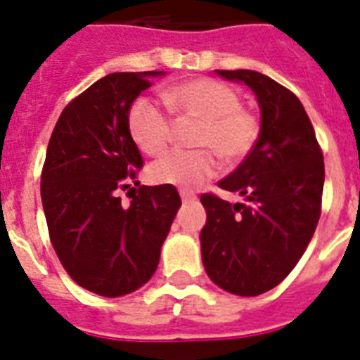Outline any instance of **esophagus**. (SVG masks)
<instances>
[{"mask_svg": "<svg viewBox=\"0 0 360 360\" xmlns=\"http://www.w3.org/2000/svg\"><path fill=\"white\" fill-rule=\"evenodd\" d=\"M179 193H181V199H183L184 202L195 201V199H198V195H195L193 192H188V190H179Z\"/></svg>", "mask_w": 360, "mask_h": 360, "instance_id": "1", "label": "esophagus"}]
</instances>
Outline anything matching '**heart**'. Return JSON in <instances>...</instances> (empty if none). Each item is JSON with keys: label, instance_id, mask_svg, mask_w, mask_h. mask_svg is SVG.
Wrapping results in <instances>:
<instances>
[{"label": "heart", "instance_id": "obj_1", "mask_svg": "<svg viewBox=\"0 0 360 360\" xmlns=\"http://www.w3.org/2000/svg\"><path fill=\"white\" fill-rule=\"evenodd\" d=\"M165 99L183 120L199 121L195 146L201 150H170L154 161L150 176L155 183L195 188L215 176L217 158L226 165L245 161L261 137V120L243 106L233 86L210 77H198L167 90ZM128 132L145 154H159L172 139L174 123L161 106L148 98L132 103L127 117Z\"/></svg>", "mask_w": 360, "mask_h": 360}]
</instances>
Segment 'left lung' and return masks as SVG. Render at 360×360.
<instances>
[{
    "label": "left lung",
    "mask_w": 360,
    "mask_h": 360,
    "mask_svg": "<svg viewBox=\"0 0 360 360\" xmlns=\"http://www.w3.org/2000/svg\"><path fill=\"white\" fill-rule=\"evenodd\" d=\"M254 90L261 137L219 188L246 202L202 193V264L219 288L254 297L275 288L295 268L321 217L324 158L311 121L293 92L254 70H217Z\"/></svg>",
    "instance_id": "left-lung-1"
}]
</instances>
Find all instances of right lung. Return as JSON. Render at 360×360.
Listing matches in <instances>:
<instances>
[{"mask_svg": "<svg viewBox=\"0 0 360 360\" xmlns=\"http://www.w3.org/2000/svg\"><path fill=\"white\" fill-rule=\"evenodd\" d=\"M161 74L114 72L96 81L65 106L46 148L41 201L50 243L72 279L103 297L148 283L181 206L172 184L139 186L127 208L120 198L139 184L143 168L128 110Z\"/></svg>", "mask_w": 360, "mask_h": 360, "instance_id": "add662e5", "label": "right lung"}]
</instances>
